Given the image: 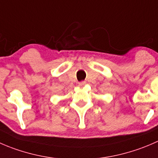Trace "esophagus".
<instances>
[{"label": "esophagus", "mask_w": 158, "mask_h": 158, "mask_svg": "<svg viewBox=\"0 0 158 158\" xmlns=\"http://www.w3.org/2000/svg\"><path fill=\"white\" fill-rule=\"evenodd\" d=\"M85 84H86V83L84 82V81H82V82L78 83V86H79V87H83V86L85 85Z\"/></svg>", "instance_id": "1"}]
</instances>
